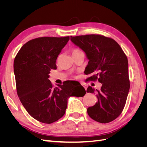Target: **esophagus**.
<instances>
[{
	"instance_id": "34e87169",
	"label": "esophagus",
	"mask_w": 147,
	"mask_h": 147,
	"mask_svg": "<svg viewBox=\"0 0 147 147\" xmlns=\"http://www.w3.org/2000/svg\"><path fill=\"white\" fill-rule=\"evenodd\" d=\"M81 84H82V86L84 88V89H85V90H87V86L85 84H84V83H81Z\"/></svg>"
}]
</instances>
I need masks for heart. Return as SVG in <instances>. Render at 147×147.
Instances as JSON below:
<instances>
[{
    "label": "heart",
    "mask_w": 147,
    "mask_h": 147,
    "mask_svg": "<svg viewBox=\"0 0 147 147\" xmlns=\"http://www.w3.org/2000/svg\"><path fill=\"white\" fill-rule=\"evenodd\" d=\"M78 51H80V50H78V49H77V48L74 49V50H72V54H73V53H77Z\"/></svg>",
    "instance_id": "b5f03b06"
}]
</instances>
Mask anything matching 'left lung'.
<instances>
[{
    "label": "left lung",
    "mask_w": 147,
    "mask_h": 147,
    "mask_svg": "<svg viewBox=\"0 0 147 147\" xmlns=\"http://www.w3.org/2000/svg\"><path fill=\"white\" fill-rule=\"evenodd\" d=\"M70 40L89 59L84 73L91 76L87 80L102 83L99 91L87 88V92H96L97 97L95 105L88 108V115L100 123L113 121L121 113L129 91L127 56L116 41L104 35L70 36Z\"/></svg>",
    "instance_id": "8db88e82"
}]
</instances>
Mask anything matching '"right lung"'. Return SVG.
Returning <instances> with one entry per match:
<instances>
[{
	"label": "right lung",
	"instance_id": "right-lung-1",
	"mask_svg": "<svg viewBox=\"0 0 147 147\" xmlns=\"http://www.w3.org/2000/svg\"><path fill=\"white\" fill-rule=\"evenodd\" d=\"M70 37H43L30 40L21 48L14 60L17 94L31 117L51 124L64 116L70 96L86 94L80 83L75 87L71 82L54 88L48 79L51 69Z\"/></svg>",
	"mask_w": 147,
	"mask_h": 147
}]
</instances>
